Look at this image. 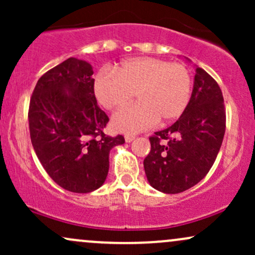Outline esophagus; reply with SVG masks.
I'll return each instance as SVG.
<instances>
[{
	"instance_id": "obj_1",
	"label": "esophagus",
	"mask_w": 255,
	"mask_h": 255,
	"mask_svg": "<svg viewBox=\"0 0 255 255\" xmlns=\"http://www.w3.org/2000/svg\"><path fill=\"white\" fill-rule=\"evenodd\" d=\"M134 139H135V135H131V134H127V135L125 136L126 142H131Z\"/></svg>"
}]
</instances>
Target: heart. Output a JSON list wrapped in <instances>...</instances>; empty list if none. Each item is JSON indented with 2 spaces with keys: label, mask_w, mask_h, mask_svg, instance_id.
Returning <instances> with one entry per match:
<instances>
[{
  "label": "heart",
  "mask_w": 255,
  "mask_h": 255,
  "mask_svg": "<svg viewBox=\"0 0 255 255\" xmlns=\"http://www.w3.org/2000/svg\"><path fill=\"white\" fill-rule=\"evenodd\" d=\"M95 96L105 109L127 105L134 93L139 103L116 113L111 124L125 134L148 129L182 115L191 96V75L180 63L157 57H133L121 62L115 71H103L93 81Z\"/></svg>",
  "instance_id": "heart-1"
}]
</instances>
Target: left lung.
I'll list each match as a JSON object with an SVG mask.
<instances>
[{"label":"left lung","instance_id":"8db88e82","mask_svg":"<svg viewBox=\"0 0 255 255\" xmlns=\"http://www.w3.org/2000/svg\"><path fill=\"white\" fill-rule=\"evenodd\" d=\"M224 133L222 91L211 75L195 66L192 96L182 115L150 137L151 151L144 159L148 183L166 194L195 186L215 163Z\"/></svg>","mask_w":255,"mask_h":255}]
</instances>
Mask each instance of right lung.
<instances>
[{"label": "right lung", "mask_w": 255, "mask_h": 255, "mask_svg": "<svg viewBox=\"0 0 255 255\" xmlns=\"http://www.w3.org/2000/svg\"><path fill=\"white\" fill-rule=\"evenodd\" d=\"M93 68L69 57L40 77L28 109L32 146L48 175L66 191L90 193L103 186L109 153L125 137L107 136L109 118L95 97Z\"/></svg>", "instance_id": "right-lung-1"}]
</instances>
